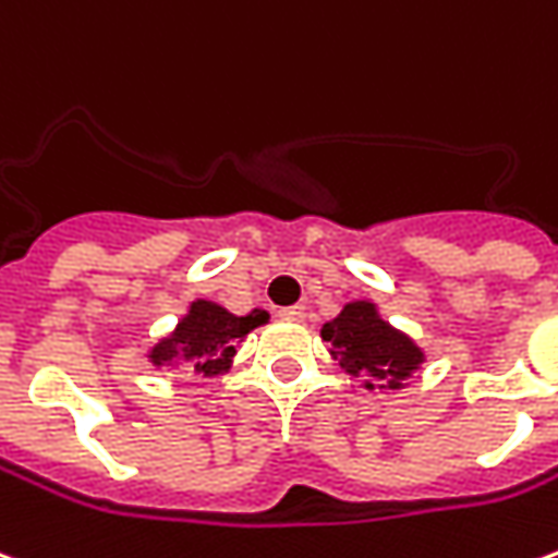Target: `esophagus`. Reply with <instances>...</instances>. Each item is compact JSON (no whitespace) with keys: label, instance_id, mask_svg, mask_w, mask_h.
Wrapping results in <instances>:
<instances>
[{"label":"esophagus","instance_id":"34e87169","mask_svg":"<svg viewBox=\"0 0 558 558\" xmlns=\"http://www.w3.org/2000/svg\"><path fill=\"white\" fill-rule=\"evenodd\" d=\"M280 317H283V319H295V323H302V319H305V305L280 307Z\"/></svg>","mask_w":558,"mask_h":558}]
</instances>
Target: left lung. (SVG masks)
I'll return each mask as SVG.
<instances>
[{"label":"left lung","mask_w":558,"mask_h":558,"mask_svg":"<svg viewBox=\"0 0 558 558\" xmlns=\"http://www.w3.org/2000/svg\"><path fill=\"white\" fill-rule=\"evenodd\" d=\"M323 341L332 344V356L353 377L384 380L387 389H401L404 380L423 365V350L387 319L377 314L372 302H350L323 329ZM368 380L365 387L374 389Z\"/></svg>","instance_id":"obj_1"}]
</instances>
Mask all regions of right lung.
I'll return each mask as SVG.
<instances>
[{
  "label": "right lung",
  "instance_id": "add662e5",
  "mask_svg": "<svg viewBox=\"0 0 558 558\" xmlns=\"http://www.w3.org/2000/svg\"><path fill=\"white\" fill-rule=\"evenodd\" d=\"M266 319L268 311H253L247 317H235L226 307L198 299L190 305V314L178 323V329L150 350V362L157 368L159 365L186 368V372L205 374V377L223 374L235 356L239 341H244V335L263 326Z\"/></svg>",
  "mask_w": 558,
  "mask_h": 558
}]
</instances>
